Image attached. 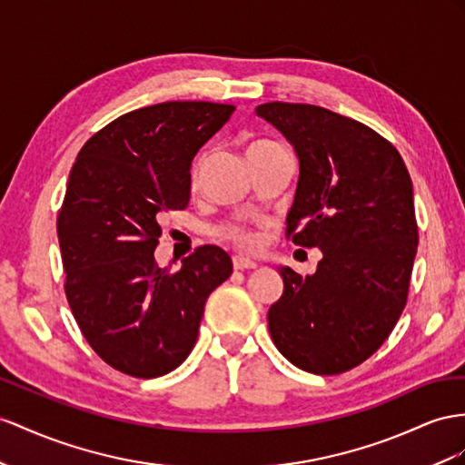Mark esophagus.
Wrapping results in <instances>:
<instances>
[{
    "instance_id": "34e87169",
    "label": "esophagus",
    "mask_w": 465,
    "mask_h": 465,
    "mask_svg": "<svg viewBox=\"0 0 465 465\" xmlns=\"http://www.w3.org/2000/svg\"><path fill=\"white\" fill-rule=\"evenodd\" d=\"M233 269L235 271H245V269H257V263L255 261H252V259H247V257H242V255H235L233 259Z\"/></svg>"
}]
</instances>
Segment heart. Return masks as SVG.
I'll return each mask as SVG.
<instances>
[{
  "label": "heart",
  "mask_w": 465,
  "mask_h": 465,
  "mask_svg": "<svg viewBox=\"0 0 465 465\" xmlns=\"http://www.w3.org/2000/svg\"><path fill=\"white\" fill-rule=\"evenodd\" d=\"M269 145H271V143L257 141V143H253V145H249V149H247V151L263 149V147H269ZM200 169H202V163H198V164H196V169H194V178H198ZM218 235H220V237H223V240L233 242L235 245H240V247H252V245L255 243V235H253L252 232H249V230L242 228V225H237V223H225V225H222V228H218Z\"/></svg>",
  "instance_id": "1"
}]
</instances>
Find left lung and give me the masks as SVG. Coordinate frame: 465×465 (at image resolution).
<instances>
[{
    "instance_id": "1",
    "label": "left lung",
    "mask_w": 465,
    "mask_h": 465,
    "mask_svg": "<svg viewBox=\"0 0 465 465\" xmlns=\"http://www.w3.org/2000/svg\"><path fill=\"white\" fill-rule=\"evenodd\" d=\"M255 114L299 157L287 233L322 252L314 275L279 267L271 338L302 371L343 373L381 348L407 304L419 245L409 171L387 139L320 105L269 102Z\"/></svg>"
}]
</instances>
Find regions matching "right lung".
I'll list each match as a JSON object with an SVG mask.
<instances>
[{"label":"right lung","instance_id":"add662e5","mask_svg":"<svg viewBox=\"0 0 465 465\" xmlns=\"http://www.w3.org/2000/svg\"><path fill=\"white\" fill-rule=\"evenodd\" d=\"M235 108L164 102L92 135L56 220L66 299L92 350L131 377H161L193 351L210 292L232 259L202 245L176 272L154 263L161 216L190 200V169Z\"/></svg>","mask_w":465,"mask_h":465}]
</instances>
